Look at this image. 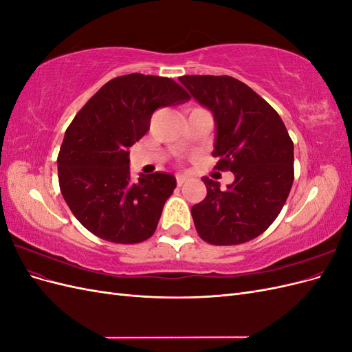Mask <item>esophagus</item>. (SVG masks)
Listing matches in <instances>:
<instances>
[{"instance_id":"obj_1","label":"esophagus","mask_w":352,"mask_h":352,"mask_svg":"<svg viewBox=\"0 0 352 352\" xmlns=\"http://www.w3.org/2000/svg\"><path fill=\"white\" fill-rule=\"evenodd\" d=\"M188 180V177L186 176H184V175H177L176 176V184L180 186V185H184L185 182Z\"/></svg>"}]
</instances>
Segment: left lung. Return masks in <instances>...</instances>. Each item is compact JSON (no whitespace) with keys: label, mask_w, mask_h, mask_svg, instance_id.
Here are the masks:
<instances>
[{"label":"left lung","mask_w":352,"mask_h":352,"mask_svg":"<svg viewBox=\"0 0 352 352\" xmlns=\"http://www.w3.org/2000/svg\"><path fill=\"white\" fill-rule=\"evenodd\" d=\"M216 120L214 168L232 172L225 190L210 177L207 197L190 208L201 239L239 245L260 236L279 216L294 184V142L272 105L232 76L179 78Z\"/></svg>","instance_id":"8db88e82"}]
</instances>
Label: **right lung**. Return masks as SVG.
<instances>
[{
    "mask_svg": "<svg viewBox=\"0 0 352 352\" xmlns=\"http://www.w3.org/2000/svg\"><path fill=\"white\" fill-rule=\"evenodd\" d=\"M173 79L131 73L109 80L69 124L57 157L61 195L95 236L114 243L151 238L173 175H140L133 182L129 148L150 129L157 109L189 100Z\"/></svg>",
    "mask_w": 352,
    "mask_h": 352,
    "instance_id": "1",
    "label": "right lung"
}]
</instances>
